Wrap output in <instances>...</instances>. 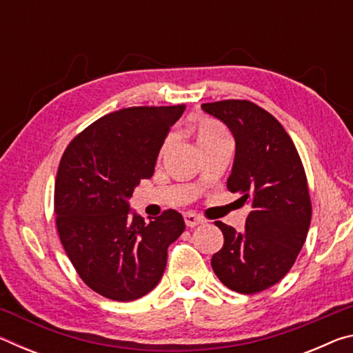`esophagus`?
<instances>
[{"instance_id":"1","label":"esophagus","mask_w":353,"mask_h":353,"mask_svg":"<svg viewBox=\"0 0 353 353\" xmlns=\"http://www.w3.org/2000/svg\"><path fill=\"white\" fill-rule=\"evenodd\" d=\"M183 219H185V224H187L188 227H196V225H199L201 223H204V218L199 216V214H196V213H191V212L185 213Z\"/></svg>"}]
</instances>
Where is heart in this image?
<instances>
[{
  "label": "heart",
  "instance_id": "heart-1",
  "mask_svg": "<svg viewBox=\"0 0 353 353\" xmlns=\"http://www.w3.org/2000/svg\"><path fill=\"white\" fill-rule=\"evenodd\" d=\"M196 135H198V143H204V141H210L213 139H218V137H229L225 132V129L221 126L219 123L213 121V119H204L198 124V129H196ZM171 137L165 140L163 146H162V152L166 151V148L170 146Z\"/></svg>",
  "mask_w": 353,
  "mask_h": 353
}]
</instances>
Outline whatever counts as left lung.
Wrapping results in <instances>:
<instances>
[{
  "label": "left lung",
  "instance_id": "1",
  "mask_svg": "<svg viewBox=\"0 0 353 353\" xmlns=\"http://www.w3.org/2000/svg\"><path fill=\"white\" fill-rule=\"evenodd\" d=\"M235 139V160L227 188L249 202L243 232L221 221L224 246L212 268L227 288L255 294L280 282L305 243L312 201L302 160L282 124L246 99L202 104Z\"/></svg>",
  "mask_w": 353,
  "mask_h": 353
}]
</instances>
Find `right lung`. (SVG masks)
I'll return each mask as SVG.
<instances>
[{
	"mask_svg": "<svg viewBox=\"0 0 353 353\" xmlns=\"http://www.w3.org/2000/svg\"><path fill=\"white\" fill-rule=\"evenodd\" d=\"M183 110L179 104L112 112L76 135L59 163V238L83 283L112 301L152 291L165 272L168 246L185 230L172 208L145 223L130 216L128 202L141 179L154 174L160 148Z\"/></svg>",
	"mask_w": 353,
	"mask_h": 353,
	"instance_id": "1",
	"label": "right lung"
}]
</instances>
